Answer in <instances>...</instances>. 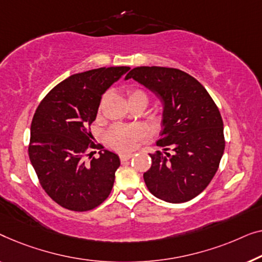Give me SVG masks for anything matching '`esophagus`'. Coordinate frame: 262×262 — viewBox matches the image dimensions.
I'll return each mask as SVG.
<instances>
[{
	"label": "esophagus",
	"instance_id": "obj_1",
	"mask_svg": "<svg viewBox=\"0 0 262 262\" xmlns=\"http://www.w3.org/2000/svg\"><path fill=\"white\" fill-rule=\"evenodd\" d=\"M130 158H133V154H132V153L121 154V156H120V160H121V161H127V160H129Z\"/></svg>",
	"mask_w": 262,
	"mask_h": 262
}]
</instances>
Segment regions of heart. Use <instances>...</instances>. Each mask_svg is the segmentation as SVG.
<instances>
[{
  "label": "heart",
  "instance_id": "b5f03b06",
  "mask_svg": "<svg viewBox=\"0 0 262 262\" xmlns=\"http://www.w3.org/2000/svg\"><path fill=\"white\" fill-rule=\"evenodd\" d=\"M128 101L129 103L135 101H148V96L141 89H128ZM103 99L99 104V109L102 108ZM145 135V129L141 126H114L108 130L106 140L109 145L119 150H128L134 147L135 142Z\"/></svg>",
  "mask_w": 262,
  "mask_h": 262
}]
</instances>
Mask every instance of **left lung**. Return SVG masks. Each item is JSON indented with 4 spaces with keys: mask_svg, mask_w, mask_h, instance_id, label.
I'll return each instance as SVG.
<instances>
[{
    "mask_svg": "<svg viewBox=\"0 0 262 262\" xmlns=\"http://www.w3.org/2000/svg\"><path fill=\"white\" fill-rule=\"evenodd\" d=\"M133 78L156 94L164 104L163 129L149 154L152 166L143 173L149 192L168 203L198 196L211 182L223 156V121L205 88L178 69L140 66Z\"/></svg>",
    "mask_w": 262,
    "mask_h": 262,
    "instance_id": "left-lung-1",
    "label": "left lung"
}]
</instances>
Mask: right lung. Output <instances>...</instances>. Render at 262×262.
Instances as JSON below:
<instances>
[{"mask_svg":"<svg viewBox=\"0 0 262 262\" xmlns=\"http://www.w3.org/2000/svg\"><path fill=\"white\" fill-rule=\"evenodd\" d=\"M129 68H99L70 76L47 94L31 124L28 156L40 185L52 200L72 211H88L112 192L120 159L102 149L98 158L89 130L102 95ZM103 148V147H102ZM89 156L90 163H85Z\"/></svg>","mask_w":262,"mask_h":262,"instance_id":"right-lung-1","label":"right lung"}]
</instances>
